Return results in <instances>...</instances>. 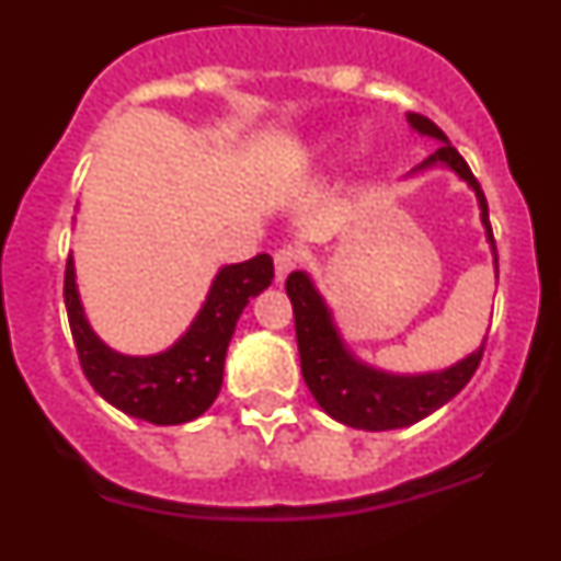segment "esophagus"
I'll return each instance as SVG.
<instances>
[{
	"label": "esophagus",
	"mask_w": 561,
	"mask_h": 561,
	"mask_svg": "<svg viewBox=\"0 0 561 561\" xmlns=\"http://www.w3.org/2000/svg\"><path fill=\"white\" fill-rule=\"evenodd\" d=\"M300 264V252L295 247H284V250L275 252V280L277 284H284L286 277L291 275V270H297Z\"/></svg>",
	"instance_id": "esophagus-1"
}]
</instances>
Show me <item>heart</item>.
I'll return each mask as SVG.
<instances>
[{"label":"heart","mask_w":561,"mask_h":561,"mask_svg":"<svg viewBox=\"0 0 561 561\" xmlns=\"http://www.w3.org/2000/svg\"><path fill=\"white\" fill-rule=\"evenodd\" d=\"M331 146H334V137H331V134H325V137H320V140H317L314 146H311L309 151H306V157H309V160H314V157H320V153L329 151Z\"/></svg>","instance_id":"heart-1"}]
</instances>
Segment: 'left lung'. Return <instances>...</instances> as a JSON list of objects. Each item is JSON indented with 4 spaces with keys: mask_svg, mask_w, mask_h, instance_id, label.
<instances>
[{
    "mask_svg": "<svg viewBox=\"0 0 561 561\" xmlns=\"http://www.w3.org/2000/svg\"><path fill=\"white\" fill-rule=\"evenodd\" d=\"M408 123L415 134L430 137L440 146L408 176L444 168L469 185V191L478 199L480 225L485 230V241L492 247L494 277H497V250H494L489 207H485V196L478 180L472 176L463 157L455 151L453 142L447 140V134L440 131L433 121L408 112ZM286 295H289L291 309H295L297 351H300V368H304L306 385H309L317 404L331 419L348 424V427L381 433V430L410 427L415 421L427 419L430 413L444 408L449 399H455L466 388V381L472 379L480 365V356H483V342H480V348H474L472 354L444 370L393 374V370L376 368V365L354 354V348L345 342L340 325H336L334 311L325 304L323 291L317 289L309 272H291L286 277Z\"/></svg>",
    "mask_w": 561,
    "mask_h": 561,
    "instance_id": "8db88e82",
    "label": "left lung"
}]
</instances>
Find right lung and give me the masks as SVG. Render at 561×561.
I'll use <instances>...</instances> for the list:
<instances>
[{
  "label": "right lung",
  "instance_id": "obj_1",
  "mask_svg": "<svg viewBox=\"0 0 561 561\" xmlns=\"http://www.w3.org/2000/svg\"><path fill=\"white\" fill-rule=\"evenodd\" d=\"M272 257L255 255L244 264H227L210 280L205 304L180 340L151 356L114 351L95 334L78 291L76 257L69 252L64 275V304L81 368L98 396L131 419L148 424H185L210 408L225 379V356L238 317L252 297L272 284Z\"/></svg>",
  "mask_w": 561,
  "mask_h": 561
}]
</instances>
